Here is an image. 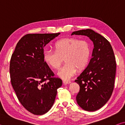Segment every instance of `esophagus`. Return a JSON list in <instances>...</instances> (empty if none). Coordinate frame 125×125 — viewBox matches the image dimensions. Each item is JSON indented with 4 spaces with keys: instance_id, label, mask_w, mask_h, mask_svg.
<instances>
[{
    "instance_id": "34e87169",
    "label": "esophagus",
    "mask_w": 125,
    "mask_h": 125,
    "mask_svg": "<svg viewBox=\"0 0 125 125\" xmlns=\"http://www.w3.org/2000/svg\"><path fill=\"white\" fill-rule=\"evenodd\" d=\"M63 83L64 84V85H67V84H71V82H69V81H63Z\"/></svg>"
}]
</instances>
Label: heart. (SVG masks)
Listing matches in <instances>:
<instances>
[{
  "instance_id": "heart-1",
  "label": "heart",
  "mask_w": 125,
  "mask_h": 125,
  "mask_svg": "<svg viewBox=\"0 0 125 125\" xmlns=\"http://www.w3.org/2000/svg\"><path fill=\"white\" fill-rule=\"evenodd\" d=\"M90 46L88 42L75 38H65L55 44V51L46 50L43 59L46 63L53 69L60 67L65 58L64 66L59 69L57 75L64 80L72 78L78 70L86 67L90 60Z\"/></svg>"
}]
</instances>
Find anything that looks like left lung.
Returning a JSON list of instances; mask_svg holds the SVG:
<instances>
[{"mask_svg": "<svg viewBox=\"0 0 125 125\" xmlns=\"http://www.w3.org/2000/svg\"><path fill=\"white\" fill-rule=\"evenodd\" d=\"M73 35L86 36L94 44L92 58L75 82L80 86L76 97L78 105L84 110L96 111L107 102L113 93L116 68L115 55L110 42L92 30L74 31Z\"/></svg>", "mask_w": 125, "mask_h": 125, "instance_id": "8db88e82", "label": "left lung"}]
</instances>
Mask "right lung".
<instances>
[{
	"instance_id": "right-lung-1",
	"label": "right lung",
	"mask_w": 125,
	"mask_h": 125,
	"mask_svg": "<svg viewBox=\"0 0 125 125\" xmlns=\"http://www.w3.org/2000/svg\"><path fill=\"white\" fill-rule=\"evenodd\" d=\"M60 33H35L23 36L16 46L10 63L12 88L27 111L41 115L54 103L62 85L43 59V47Z\"/></svg>"
}]
</instances>
